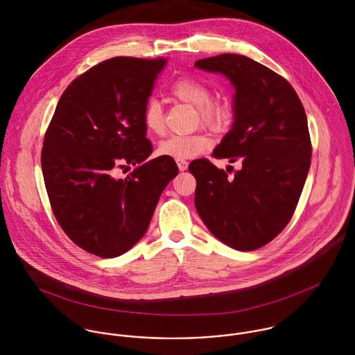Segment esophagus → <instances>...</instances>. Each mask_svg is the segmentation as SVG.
Instances as JSON below:
<instances>
[{"label": "esophagus", "instance_id": "1", "mask_svg": "<svg viewBox=\"0 0 355 355\" xmlns=\"http://www.w3.org/2000/svg\"><path fill=\"white\" fill-rule=\"evenodd\" d=\"M176 164H178V168H179V171H186L187 169V166H189V162L186 161V159H176Z\"/></svg>", "mask_w": 355, "mask_h": 355}]
</instances>
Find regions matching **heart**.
<instances>
[{
    "label": "heart",
    "instance_id": "obj_1",
    "mask_svg": "<svg viewBox=\"0 0 355 355\" xmlns=\"http://www.w3.org/2000/svg\"><path fill=\"white\" fill-rule=\"evenodd\" d=\"M171 97L197 107L198 121L214 132L225 131L232 119V107L223 98H211L210 87L196 78H179L169 87ZM145 128L155 135H161L165 130L162 107L157 101L148 102L144 110ZM211 138L205 132L187 135H172L158 145V154L184 159L193 158L206 152L211 146Z\"/></svg>",
    "mask_w": 355,
    "mask_h": 355
}]
</instances>
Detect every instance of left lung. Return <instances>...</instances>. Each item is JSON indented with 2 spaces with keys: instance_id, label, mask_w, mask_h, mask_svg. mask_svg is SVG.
Wrapping results in <instances>:
<instances>
[{
  "instance_id": "obj_1",
  "label": "left lung",
  "mask_w": 355,
  "mask_h": 355,
  "mask_svg": "<svg viewBox=\"0 0 355 355\" xmlns=\"http://www.w3.org/2000/svg\"><path fill=\"white\" fill-rule=\"evenodd\" d=\"M196 67L236 89L235 121L213 157L242 165L231 178L206 158L193 161L196 207L223 243L257 250L286 228L304 189L311 158L304 105L288 80L246 55L224 53Z\"/></svg>"
}]
</instances>
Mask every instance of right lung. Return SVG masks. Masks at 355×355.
<instances>
[{
    "mask_svg": "<svg viewBox=\"0 0 355 355\" xmlns=\"http://www.w3.org/2000/svg\"><path fill=\"white\" fill-rule=\"evenodd\" d=\"M166 60L113 57L62 93L45 132L41 165L53 214L80 249L102 258L128 252L145 235L173 158L157 157L144 110ZM137 168L125 179L120 167Z\"/></svg>",
    "mask_w": 355,
    "mask_h": 355,
    "instance_id": "right-lung-1",
    "label": "right lung"
}]
</instances>
